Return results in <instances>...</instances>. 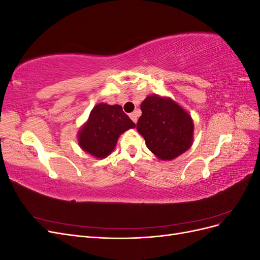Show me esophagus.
<instances>
[{"instance_id": "obj_1", "label": "esophagus", "mask_w": 260, "mask_h": 260, "mask_svg": "<svg viewBox=\"0 0 260 260\" xmlns=\"http://www.w3.org/2000/svg\"><path fill=\"white\" fill-rule=\"evenodd\" d=\"M130 118H131L133 122L137 123V121H138V114H137V112L131 113V114H130Z\"/></svg>"}]
</instances>
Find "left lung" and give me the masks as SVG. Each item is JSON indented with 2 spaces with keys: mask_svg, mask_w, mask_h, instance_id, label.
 Masks as SVG:
<instances>
[{
  "mask_svg": "<svg viewBox=\"0 0 260 260\" xmlns=\"http://www.w3.org/2000/svg\"><path fill=\"white\" fill-rule=\"evenodd\" d=\"M141 111L137 130L157 158L172 160L192 146L193 119L176 101L153 94L142 102Z\"/></svg>",
  "mask_w": 260,
  "mask_h": 260,
  "instance_id": "left-lung-1",
  "label": "left lung"
}]
</instances>
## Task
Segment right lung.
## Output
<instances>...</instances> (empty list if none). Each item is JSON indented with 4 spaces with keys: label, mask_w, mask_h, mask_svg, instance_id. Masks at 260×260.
<instances>
[{
    "label": "right lung",
    "mask_w": 260,
    "mask_h": 260,
    "mask_svg": "<svg viewBox=\"0 0 260 260\" xmlns=\"http://www.w3.org/2000/svg\"><path fill=\"white\" fill-rule=\"evenodd\" d=\"M136 128L120 105L100 103L93 107L88 120L78 132V144L98 159L106 158L115 149L120 135Z\"/></svg>",
    "instance_id": "add662e5"
}]
</instances>
